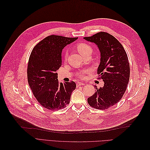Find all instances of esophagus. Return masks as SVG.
Instances as JSON below:
<instances>
[{
    "label": "esophagus",
    "instance_id": "esophagus-1",
    "mask_svg": "<svg viewBox=\"0 0 150 150\" xmlns=\"http://www.w3.org/2000/svg\"><path fill=\"white\" fill-rule=\"evenodd\" d=\"M77 86H83V85H84V83H83V82H78L76 83Z\"/></svg>",
    "mask_w": 150,
    "mask_h": 150
}]
</instances>
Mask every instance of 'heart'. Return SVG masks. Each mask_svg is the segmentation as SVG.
Wrapping results in <instances>:
<instances>
[{"label":"heart","instance_id":"b5f03b06","mask_svg":"<svg viewBox=\"0 0 150 150\" xmlns=\"http://www.w3.org/2000/svg\"><path fill=\"white\" fill-rule=\"evenodd\" d=\"M76 49L78 51V52L83 56H84L86 54H87L88 53L91 54L93 51V49H92L91 46H89V45L88 44L83 43V42H81V43H79L77 44ZM67 57V53H66L65 58L66 59Z\"/></svg>","mask_w":150,"mask_h":150}]
</instances>
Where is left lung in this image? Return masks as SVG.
I'll list each match as a JSON object with an SVG mask.
<instances>
[{
    "label": "left lung",
    "instance_id": "1",
    "mask_svg": "<svg viewBox=\"0 0 150 150\" xmlns=\"http://www.w3.org/2000/svg\"><path fill=\"white\" fill-rule=\"evenodd\" d=\"M84 39L96 44L99 48L101 59L98 78L104 83L99 89L95 86L96 93L88 98V103L98 110H107L121 100L126 90L130 74L128 56L118 40L105 32Z\"/></svg>",
    "mask_w": 150,
    "mask_h": 150
}]
</instances>
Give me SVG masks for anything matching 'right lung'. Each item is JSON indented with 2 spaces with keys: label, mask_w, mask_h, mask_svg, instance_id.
I'll return each instance as SVG.
<instances>
[{
  "label": "right lung",
  "mask_w": 150,
  "mask_h": 150,
  "mask_svg": "<svg viewBox=\"0 0 150 150\" xmlns=\"http://www.w3.org/2000/svg\"><path fill=\"white\" fill-rule=\"evenodd\" d=\"M76 39L78 38L49 35L31 52L28 66L29 85L40 105L49 110L64 108L76 88L74 81L59 83L56 72L62 65V49Z\"/></svg>",
  "instance_id": "add662e5"
}]
</instances>
